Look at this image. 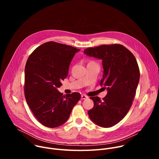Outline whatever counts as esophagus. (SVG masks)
Here are the masks:
<instances>
[{"mask_svg":"<svg viewBox=\"0 0 159 159\" xmlns=\"http://www.w3.org/2000/svg\"><path fill=\"white\" fill-rule=\"evenodd\" d=\"M87 98H88V97H87V96L84 95V94H82V95L81 96V99H87Z\"/></svg>","mask_w":159,"mask_h":159,"instance_id":"34e87169","label":"esophagus"}]
</instances>
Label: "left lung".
I'll return each instance as SVG.
<instances>
[{"label": "left lung", "mask_w": 159, "mask_h": 159, "mask_svg": "<svg viewBox=\"0 0 159 159\" xmlns=\"http://www.w3.org/2000/svg\"><path fill=\"white\" fill-rule=\"evenodd\" d=\"M87 56L102 60L104 74L101 85L107 95L101 100L91 97L94 107L88 111L91 121L109 128L119 123L129 111L139 83V67L134 55L121 44H103L84 51Z\"/></svg>", "instance_id": "left-lung-1"}]
</instances>
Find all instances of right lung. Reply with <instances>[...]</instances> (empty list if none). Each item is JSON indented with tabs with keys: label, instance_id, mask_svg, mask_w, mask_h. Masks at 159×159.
I'll return each instance as SVG.
<instances>
[{
	"label": "right lung",
	"instance_id": "right-lung-1",
	"mask_svg": "<svg viewBox=\"0 0 159 159\" xmlns=\"http://www.w3.org/2000/svg\"><path fill=\"white\" fill-rule=\"evenodd\" d=\"M79 51L69 45L49 41L34 50L27 60L25 98L34 116L45 126L56 128L65 123L80 99L78 93L65 96L57 90Z\"/></svg>",
	"mask_w": 159,
	"mask_h": 159
}]
</instances>
